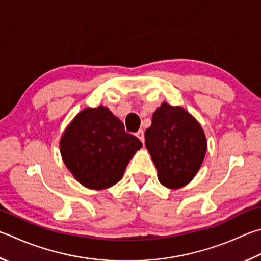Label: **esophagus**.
Returning a JSON list of instances; mask_svg holds the SVG:
<instances>
[{
    "label": "esophagus",
    "instance_id": "esophagus-1",
    "mask_svg": "<svg viewBox=\"0 0 261 261\" xmlns=\"http://www.w3.org/2000/svg\"><path fill=\"white\" fill-rule=\"evenodd\" d=\"M136 136H137V138H139L140 139V141L141 143L144 144V141H145V135H144V130H138L136 132Z\"/></svg>",
    "mask_w": 261,
    "mask_h": 261
}]
</instances>
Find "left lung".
<instances>
[{
  "label": "left lung",
  "instance_id": "8db88e82",
  "mask_svg": "<svg viewBox=\"0 0 261 261\" xmlns=\"http://www.w3.org/2000/svg\"><path fill=\"white\" fill-rule=\"evenodd\" d=\"M145 145L163 186L178 189L196 176L206 153L204 131L180 106L163 102L145 132Z\"/></svg>",
  "mask_w": 261,
  "mask_h": 261
}]
</instances>
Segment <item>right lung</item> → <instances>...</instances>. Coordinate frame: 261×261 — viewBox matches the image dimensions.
Segmentation results:
<instances>
[{"label":"right lung","mask_w":261,"mask_h":261,"mask_svg":"<svg viewBox=\"0 0 261 261\" xmlns=\"http://www.w3.org/2000/svg\"><path fill=\"white\" fill-rule=\"evenodd\" d=\"M141 141L107 107L85 108L66 127L60 139L64 163L80 184L106 189L120 181Z\"/></svg>","instance_id":"right-lung-1"}]
</instances>
